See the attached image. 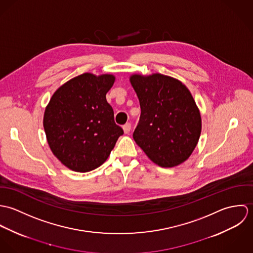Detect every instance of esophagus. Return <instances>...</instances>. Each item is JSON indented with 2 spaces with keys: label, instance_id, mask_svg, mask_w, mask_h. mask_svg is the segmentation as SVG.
<instances>
[{
  "label": "esophagus",
  "instance_id": "obj_1",
  "mask_svg": "<svg viewBox=\"0 0 253 253\" xmlns=\"http://www.w3.org/2000/svg\"><path fill=\"white\" fill-rule=\"evenodd\" d=\"M123 129H124L125 133H128L130 131V129H131V125L129 123H126V125H124Z\"/></svg>",
  "mask_w": 253,
  "mask_h": 253
}]
</instances>
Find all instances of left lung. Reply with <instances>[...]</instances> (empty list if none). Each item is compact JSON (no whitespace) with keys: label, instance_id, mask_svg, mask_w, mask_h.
Here are the masks:
<instances>
[{"label":"left lung","instance_id":"left-lung-1","mask_svg":"<svg viewBox=\"0 0 253 253\" xmlns=\"http://www.w3.org/2000/svg\"><path fill=\"white\" fill-rule=\"evenodd\" d=\"M141 115L133 139L156 165L184 163L198 144L202 118L190 90L180 81L159 73L129 78Z\"/></svg>","mask_w":253,"mask_h":253}]
</instances>
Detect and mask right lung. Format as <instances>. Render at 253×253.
I'll list each match as a JSON object with an SVG mask.
<instances>
[{"label":"right lung","mask_w":253,"mask_h":253,"mask_svg":"<svg viewBox=\"0 0 253 253\" xmlns=\"http://www.w3.org/2000/svg\"><path fill=\"white\" fill-rule=\"evenodd\" d=\"M115 76L84 73L62 84L43 115V128L53 155L68 169L87 172L100 167L124 134L106 100Z\"/></svg>","instance_id":"1"}]
</instances>
